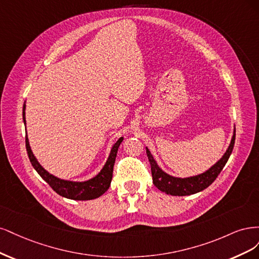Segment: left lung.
<instances>
[{
	"instance_id": "left-lung-1",
	"label": "left lung",
	"mask_w": 259,
	"mask_h": 259,
	"mask_svg": "<svg viewBox=\"0 0 259 259\" xmlns=\"http://www.w3.org/2000/svg\"><path fill=\"white\" fill-rule=\"evenodd\" d=\"M235 139L236 128H233L230 144L226 149V152L222 156L221 159L216 161L211 168H208L206 171L188 178H177L164 172L160 166L158 165L154 156L146 147V154L149 162H151L154 185L158 189L161 190L162 193L171 196H189L197 194L199 191H202L203 189L210 186L215 181V179L219 177V174L223 170L225 164L228 161L229 157L232 153L233 145H235Z\"/></svg>"
}]
</instances>
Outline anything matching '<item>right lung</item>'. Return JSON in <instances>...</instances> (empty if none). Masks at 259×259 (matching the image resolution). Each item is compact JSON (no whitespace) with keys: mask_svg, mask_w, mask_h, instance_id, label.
I'll return each instance as SVG.
<instances>
[{"mask_svg":"<svg viewBox=\"0 0 259 259\" xmlns=\"http://www.w3.org/2000/svg\"><path fill=\"white\" fill-rule=\"evenodd\" d=\"M22 118L23 123L26 126V101L23 104V110H22ZM123 141V138H119L117 142L113 145L111 153L108 155L107 160L103 168L101 169L96 177L91 178L87 181L82 182H75V181H69V180H63L60 178H57L52 173H49L47 170H45L40 163L37 161L36 157L33 154L28 135L26 136V146H27V152L29 159L33 165V168L39 174V177L43 179L48 185L51 186L58 195H60L64 198L72 199V200H93L96 198H99L102 196L105 191L111 186V182L113 178V168L116 159V155H117L118 147Z\"/></svg>","mask_w":259,"mask_h":259,"instance_id":"obj_1","label":"right lung"}]
</instances>
